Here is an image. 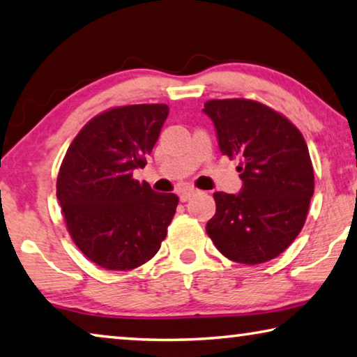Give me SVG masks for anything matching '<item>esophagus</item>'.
<instances>
[{"label":"esophagus","mask_w":357,"mask_h":357,"mask_svg":"<svg viewBox=\"0 0 357 357\" xmlns=\"http://www.w3.org/2000/svg\"><path fill=\"white\" fill-rule=\"evenodd\" d=\"M197 194H199V190H197V189H184L183 192H181V194H179V199H181V202H188V200H190L192 199V197H194V195H197Z\"/></svg>","instance_id":"1"}]
</instances>
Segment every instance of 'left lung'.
<instances>
[{
  "mask_svg": "<svg viewBox=\"0 0 357 357\" xmlns=\"http://www.w3.org/2000/svg\"><path fill=\"white\" fill-rule=\"evenodd\" d=\"M205 114L222 155L238 158V195L214 192L216 214L206 234L234 262L257 265L278 257L301 234L314 190L310 152L289 119L248 98L209 100Z\"/></svg>",
  "mask_w": 357,
  "mask_h": 357,
  "instance_id": "1",
  "label": "left lung"
}]
</instances>
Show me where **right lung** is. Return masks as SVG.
Returning <instances> with one entry per match:
<instances>
[{"label":"right lung","mask_w":357,"mask_h":357,"mask_svg":"<svg viewBox=\"0 0 357 357\" xmlns=\"http://www.w3.org/2000/svg\"><path fill=\"white\" fill-rule=\"evenodd\" d=\"M168 106H116L81 128L60 165L56 199L84 256L105 270L137 268L155 256L179 199L158 194L133 169L144 168Z\"/></svg>","instance_id":"obj_1"}]
</instances>
